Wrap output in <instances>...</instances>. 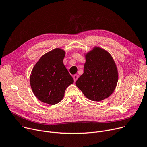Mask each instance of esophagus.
Masks as SVG:
<instances>
[{"mask_svg":"<svg viewBox=\"0 0 147 147\" xmlns=\"http://www.w3.org/2000/svg\"><path fill=\"white\" fill-rule=\"evenodd\" d=\"M78 77H79V76H78L77 74H74V75L73 76V79H74V82H76V81L77 80Z\"/></svg>","mask_w":147,"mask_h":147,"instance_id":"34e87169","label":"esophagus"}]
</instances>
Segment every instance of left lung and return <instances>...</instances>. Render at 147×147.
<instances>
[{"label": "left lung", "instance_id": "1", "mask_svg": "<svg viewBox=\"0 0 147 147\" xmlns=\"http://www.w3.org/2000/svg\"><path fill=\"white\" fill-rule=\"evenodd\" d=\"M84 73L76 84L87 99L102 101L114 92L118 81V71L109 53L99 47L85 54Z\"/></svg>", "mask_w": 147, "mask_h": 147}]
</instances>
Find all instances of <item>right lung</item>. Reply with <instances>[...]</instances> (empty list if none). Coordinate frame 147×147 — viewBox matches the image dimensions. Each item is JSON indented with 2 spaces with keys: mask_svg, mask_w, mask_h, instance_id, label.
Here are the masks:
<instances>
[{
  "mask_svg": "<svg viewBox=\"0 0 147 147\" xmlns=\"http://www.w3.org/2000/svg\"><path fill=\"white\" fill-rule=\"evenodd\" d=\"M65 52L57 48L44 54L30 76L32 90L41 102L55 105L63 99L66 88L74 80L63 63Z\"/></svg>",
  "mask_w": 147,
  "mask_h": 147,
  "instance_id": "1",
  "label": "right lung"
}]
</instances>
